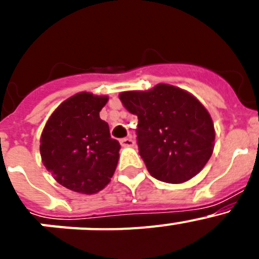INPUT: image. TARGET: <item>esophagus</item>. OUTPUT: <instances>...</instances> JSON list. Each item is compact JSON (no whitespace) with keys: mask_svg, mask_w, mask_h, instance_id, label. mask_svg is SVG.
<instances>
[{"mask_svg":"<svg viewBox=\"0 0 259 259\" xmlns=\"http://www.w3.org/2000/svg\"><path fill=\"white\" fill-rule=\"evenodd\" d=\"M120 144H122V146H124V148H131V146L135 145V141L131 136H128L122 139V140H120Z\"/></svg>","mask_w":259,"mask_h":259,"instance_id":"obj_1","label":"esophagus"}]
</instances>
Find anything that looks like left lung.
I'll return each instance as SVG.
<instances>
[{"instance_id": "obj_1", "label": "left lung", "mask_w": 259, "mask_h": 259, "mask_svg": "<svg viewBox=\"0 0 259 259\" xmlns=\"http://www.w3.org/2000/svg\"><path fill=\"white\" fill-rule=\"evenodd\" d=\"M119 100L139 118V153L153 178L180 184L205 167L214 150V123L193 95L157 84L148 91L122 92Z\"/></svg>"}]
</instances>
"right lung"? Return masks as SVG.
I'll return each instance as SVG.
<instances>
[{
	"mask_svg": "<svg viewBox=\"0 0 259 259\" xmlns=\"http://www.w3.org/2000/svg\"><path fill=\"white\" fill-rule=\"evenodd\" d=\"M107 96L80 92L62 102L40 137L41 161L54 179L70 191L95 194L115 172L120 145L111 139L100 111Z\"/></svg>",
	"mask_w": 259,
	"mask_h": 259,
	"instance_id": "obj_1",
	"label": "right lung"
}]
</instances>
